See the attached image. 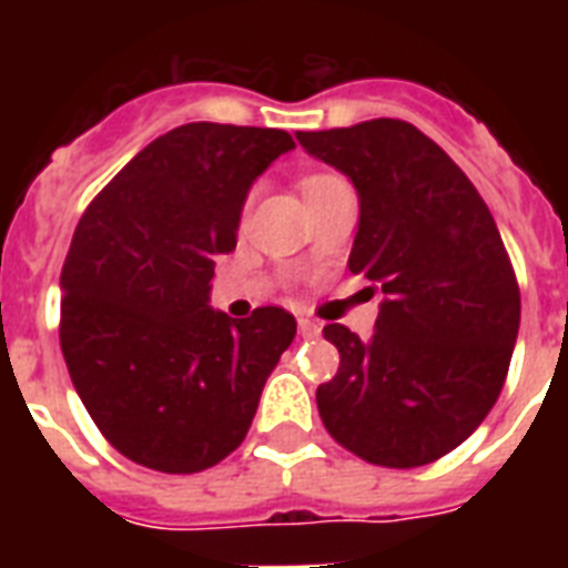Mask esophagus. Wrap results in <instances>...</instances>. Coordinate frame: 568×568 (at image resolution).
Instances as JSON below:
<instances>
[{
	"mask_svg": "<svg viewBox=\"0 0 568 568\" xmlns=\"http://www.w3.org/2000/svg\"><path fill=\"white\" fill-rule=\"evenodd\" d=\"M297 327H301V336L303 338H315L321 333V324L312 318H301L297 321Z\"/></svg>",
	"mask_w": 568,
	"mask_h": 568,
	"instance_id": "esophagus-1",
	"label": "esophagus"
}]
</instances>
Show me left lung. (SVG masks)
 <instances>
[{
  "instance_id": "1",
  "label": "left lung",
  "mask_w": 568,
  "mask_h": 568,
  "mask_svg": "<svg viewBox=\"0 0 568 568\" xmlns=\"http://www.w3.org/2000/svg\"><path fill=\"white\" fill-rule=\"evenodd\" d=\"M359 196L351 274L383 294L372 338L327 324L329 436L374 466L415 468L466 442L501 395L521 301L501 232L468 176L404 120L297 132Z\"/></svg>"
}]
</instances>
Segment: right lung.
Segmentation results:
<instances>
[{"mask_svg": "<svg viewBox=\"0 0 568 568\" xmlns=\"http://www.w3.org/2000/svg\"><path fill=\"white\" fill-rule=\"evenodd\" d=\"M283 129L185 123L146 144L88 205L61 271V354L93 424L138 466L194 475L239 448L297 321L212 310Z\"/></svg>", "mask_w": 568, "mask_h": 568, "instance_id": "add662e5", "label": "right lung"}]
</instances>
